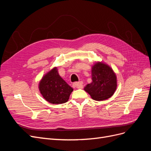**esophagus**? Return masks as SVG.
I'll return each mask as SVG.
<instances>
[{
	"instance_id": "34e87169",
	"label": "esophagus",
	"mask_w": 151,
	"mask_h": 151,
	"mask_svg": "<svg viewBox=\"0 0 151 151\" xmlns=\"http://www.w3.org/2000/svg\"><path fill=\"white\" fill-rule=\"evenodd\" d=\"M73 88H81L83 87V82H81V81L75 82L73 84Z\"/></svg>"
}]
</instances>
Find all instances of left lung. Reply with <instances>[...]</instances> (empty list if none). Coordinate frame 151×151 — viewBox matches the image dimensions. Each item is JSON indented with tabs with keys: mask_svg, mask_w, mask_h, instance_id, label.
Here are the masks:
<instances>
[{
	"mask_svg": "<svg viewBox=\"0 0 151 151\" xmlns=\"http://www.w3.org/2000/svg\"><path fill=\"white\" fill-rule=\"evenodd\" d=\"M91 83L86 85L85 91L91 99L102 101L109 99L116 88V77L115 73L107 65L98 62L92 67Z\"/></svg>",
	"mask_w": 151,
	"mask_h": 151,
	"instance_id": "left-lung-1",
	"label": "left lung"
}]
</instances>
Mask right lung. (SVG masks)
Here are the masks:
<instances>
[{
    "mask_svg": "<svg viewBox=\"0 0 151 151\" xmlns=\"http://www.w3.org/2000/svg\"><path fill=\"white\" fill-rule=\"evenodd\" d=\"M44 99L52 104L66 103L73 90L58 74L57 68L44 76L39 85Z\"/></svg>",
    "mask_w": 151,
    "mask_h": 151,
    "instance_id": "right-lung-1",
    "label": "right lung"
}]
</instances>
